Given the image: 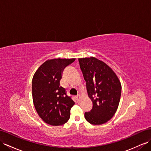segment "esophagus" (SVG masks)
<instances>
[{"mask_svg": "<svg viewBox=\"0 0 151 151\" xmlns=\"http://www.w3.org/2000/svg\"><path fill=\"white\" fill-rule=\"evenodd\" d=\"M80 99H81V97H80L79 95H77V96H76V100H77V101H79Z\"/></svg>", "mask_w": 151, "mask_h": 151, "instance_id": "1", "label": "esophagus"}]
</instances>
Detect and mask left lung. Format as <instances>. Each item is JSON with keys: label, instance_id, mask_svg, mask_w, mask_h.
<instances>
[{"label": "left lung", "instance_id": "left-lung-1", "mask_svg": "<svg viewBox=\"0 0 151 151\" xmlns=\"http://www.w3.org/2000/svg\"><path fill=\"white\" fill-rule=\"evenodd\" d=\"M86 89L93 102L90 111L84 113L90 124L107 123L115 114L119 104L121 84L112 68L95 57L79 58Z\"/></svg>", "mask_w": 151, "mask_h": 151}]
</instances>
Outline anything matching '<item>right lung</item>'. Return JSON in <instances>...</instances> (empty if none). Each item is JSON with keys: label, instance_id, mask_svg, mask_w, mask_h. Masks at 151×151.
<instances>
[{"label": "right lung", "instance_id": "1", "mask_svg": "<svg viewBox=\"0 0 151 151\" xmlns=\"http://www.w3.org/2000/svg\"><path fill=\"white\" fill-rule=\"evenodd\" d=\"M71 59H51L46 61L35 72L32 79V98L38 115L52 126L64 124L70 116L74 105L66 90L60 86L64 68L75 61Z\"/></svg>", "mask_w": 151, "mask_h": 151}]
</instances>
